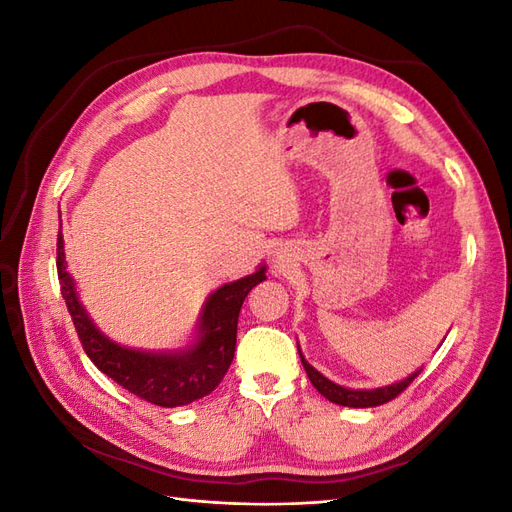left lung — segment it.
Wrapping results in <instances>:
<instances>
[{
    "label": "left lung",
    "instance_id": "obj_1",
    "mask_svg": "<svg viewBox=\"0 0 512 512\" xmlns=\"http://www.w3.org/2000/svg\"><path fill=\"white\" fill-rule=\"evenodd\" d=\"M299 356H301V363H303V367L307 371L309 382L314 384V389L322 397H327L329 401H333V404L348 406V408H374V406H382V404H386V401L395 399L399 393H404L408 386L412 384V380L423 371V369H416L414 374H410L406 380L395 382L391 386H380V389H371V391L363 389L361 391V389H346V386H339V384L331 382L329 378H324L318 369H314L312 365L305 361L301 348H299Z\"/></svg>",
    "mask_w": 512,
    "mask_h": 512
}]
</instances>
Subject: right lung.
<instances>
[{"label": "right lung", "mask_w": 512, "mask_h": 512, "mask_svg": "<svg viewBox=\"0 0 512 512\" xmlns=\"http://www.w3.org/2000/svg\"><path fill=\"white\" fill-rule=\"evenodd\" d=\"M265 267L224 284L207 299L198 320V337L179 352H143L111 342L87 316L66 271L64 237L57 235V275L74 329L94 365L132 395L162 408L188 406L209 395L222 382L237 346L241 305L256 284L267 280Z\"/></svg>", "instance_id": "obj_1"}]
</instances>
